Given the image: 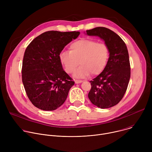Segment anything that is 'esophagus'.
Instances as JSON below:
<instances>
[{
    "label": "esophagus",
    "instance_id": "obj_1",
    "mask_svg": "<svg viewBox=\"0 0 152 152\" xmlns=\"http://www.w3.org/2000/svg\"><path fill=\"white\" fill-rule=\"evenodd\" d=\"M82 82H83V80H77V79L75 80L76 83H82Z\"/></svg>",
    "mask_w": 152,
    "mask_h": 152
}]
</instances>
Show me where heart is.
Instances as JSON below:
<instances>
[{"instance_id":"1","label":"heart","mask_w":152,"mask_h":152,"mask_svg":"<svg viewBox=\"0 0 152 152\" xmlns=\"http://www.w3.org/2000/svg\"><path fill=\"white\" fill-rule=\"evenodd\" d=\"M59 57L65 70L69 74L73 73L80 64L75 76L84 77L90 73L98 75L104 70L110 58V49L104 43L84 39L72 42L70 51H62Z\"/></svg>"}]
</instances>
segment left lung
Here are the masks:
<instances>
[{"label": "left lung", "instance_id": "1", "mask_svg": "<svg viewBox=\"0 0 152 152\" xmlns=\"http://www.w3.org/2000/svg\"><path fill=\"white\" fill-rule=\"evenodd\" d=\"M86 34L98 36L110 49V58L104 70L90 81L88 98L96 106L104 109L118 104L123 99L131 77L129 53L125 42L116 33L104 27L86 31Z\"/></svg>", "mask_w": 152, "mask_h": 152}]
</instances>
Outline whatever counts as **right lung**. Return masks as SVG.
<instances>
[{"mask_svg": "<svg viewBox=\"0 0 152 152\" xmlns=\"http://www.w3.org/2000/svg\"><path fill=\"white\" fill-rule=\"evenodd\" d=\"M80 32L47 31L34 39L24 53L21 77L31 103L53 111L66 101L75 82L63 70L59 53Z\"/></svg>", "mask_w": 152, "mask_h": 152, "instance_id": "add662e5", "label": "right lung"}]
</instances>
